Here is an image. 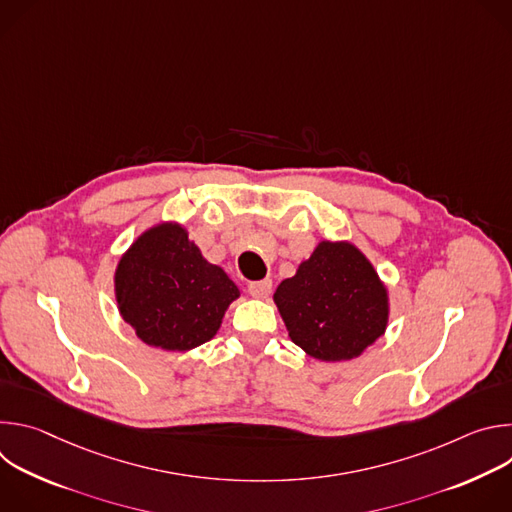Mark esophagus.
Listing matches in <instances>:
<instances>
[{"mask_svg": "<svg viewBox=\"0 0 512 512\" xmlns=\"http://www.w3.org/2000/svg\"><path fill=\"white\" fill-rule=\"evenodd\" d=\"M247 289H249V294H251L253 298H261V300H265V298L271 294V279L251 281V283L247 285Z\"/></svg>", "mask_w": 512, "mask_h": 512, "instance_id": "obj_1", "label": "esophagus"}]
</instances>
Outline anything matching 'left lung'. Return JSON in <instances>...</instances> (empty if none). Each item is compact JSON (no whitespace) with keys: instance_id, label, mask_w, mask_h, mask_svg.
Returning a JSON list of instances; mask_svg holds the SVG:
<instances>
[{"instance_id":"obj_1","label":"left lung","mask_w":512,"mask_h":512,"mask_svg":"<svg viewBox=\"0 0 512 512\" xmlns=\"http://www.w3.org/2000/svg\"><path fill=\"white\" fill-rule=\"evenodd\" d=\"M289 338L318 360H350L387 328V289L350 243L322 241L273 296Z\"/></svg>"}]
</instances>
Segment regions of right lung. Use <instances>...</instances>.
<instances>
[{
	"instance_id": "right-lung-1",
	"label": "right lung",
	"mask_w": 512,
	"mask_h": 512,
	"mask_svg": "<svg viewBox=\"0 0 512 512\" xmlns=\"http://www.w3.org/2000/svg\"><path fill=\"white\" fill-rule=\"evenodd\" d=\"M115 294L123 320L145 344L182 352L216 334L239 289L182 227L158 225L119 261Z\"/></svg>"
}]
</instances>
